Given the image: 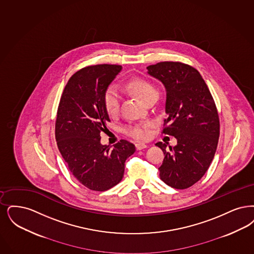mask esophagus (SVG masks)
Listing matches in <instances>:
<instances>
[{
	"label": "esophagus",
	"instance_id": "1",
	"mask_svg": "<svg viewBox=\"0 0 254 254\" xmlns=\"http://www.w3.org/2000/svg\"><path fill=\"white\" fill-rule=\"evenodd\" d=\"M135 146H136V149L137 150H142L143 148H146V144H144V143H141V142H138V143H136L135 144Z\"/></svg>",
	"mask_w": 254,
	"mask_h": 254
}]
</instances>
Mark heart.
Masks as SVG:
<instances>
[{
	"label": "heart",
	"instance_id": "obj_1",
	"mask_svg": "<svg viewBox=\"0 0 254 254\" xmlns=\"http://www.w3.org/2000/svg\"><path fill=\"white\" fill-rule=\"evenodd\" d=\"M127 89L132 93H134L136 96H138L142 101L145 102L149 100L153 96H158V91L156 87L143 78L136 77L127 83ZM120 95L117 91L110 87L105 91L104 94V106L107 112L110 115H116L119 109H120ZM150 125L144 124V125H136L131 126L127 128V132L128 135H130L134 139L143 141L148 139L150 136L149 130Z\"/></svg>",
	"mask_w": 254,
	"mask_h": 254
}]
</instances>
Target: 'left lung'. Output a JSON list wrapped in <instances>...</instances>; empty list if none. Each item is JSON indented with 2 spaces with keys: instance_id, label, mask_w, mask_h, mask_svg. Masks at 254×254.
<instances>
[{
  "instance_id": "obj_1",
  "label": "left lung",
  "mask_w": 254,
  "mask_h": 254,
  "mask_svg": "<svg viewBox=\"0 0 254 254\" xmlns=\"http://www.w3.org/2000/svg\"><path fill=\"white\" fill-rule=\"evenodd\" d=\"M147 70L166 90L163 133L178 141L169 149L165 143H156L164 154L160 178L175 189L189 188L207 172L216 151L219 117L215 103L199 71L190 65L164 61Z\"/></svg>"
}]
</instances>
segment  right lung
Here are the masks:
<instances>
[{
	"instance_id": "1",
	"label": "right lung",
	"mask_w": 254,
	"mask_h": 254,
	"mask_svg": "<svg viewBox=\"0 0 254 254\" xmlns=\"http://www.w3.org/2000/svg\"><path fill=\"white\" fill-rule=\"evenodd\" d=\"M122 70L120 65L85 67L71 75L58 109L56 140L73 177L92 191H107L122 181L126 160L135 145L126 140L103 145L100 133L111 122L104 94Z\"/></svg>"
}]
</instances>
